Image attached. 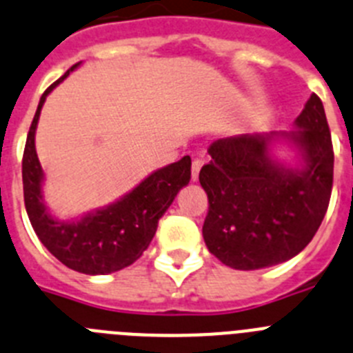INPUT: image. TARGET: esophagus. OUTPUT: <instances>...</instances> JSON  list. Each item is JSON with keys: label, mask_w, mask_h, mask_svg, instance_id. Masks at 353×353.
Masks as SVG:
<instances>
[{"label": "esophagus", "mask_w": 353, "mask_h": 353, "mask_svg": "<svg viewBox=\"0 0 353 353\" xmlns=\"http://www.w3.org/2000/svg\"><path fill=\"white\" fill-rule=\"evenodd\" d=\"M202 165H204V161L200 160V158H195V160H193V163H192V179L193 181L199 179V172H200V169H202Z\"/></svg>", "instance_id": "1"}]
</instances>
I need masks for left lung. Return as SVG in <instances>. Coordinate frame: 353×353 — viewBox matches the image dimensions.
I'll return each mask as SVG.
<instances>
[{
	"label": "left lung",
	"instance_id": "left-lung-1",
	"mask_svg": "<svg viewBox=\"0 0 353 353\" xmlns=\"http://www.w3.org/2000/svg\"><path fill=\"white\" fill-rule=\"evenodd\" d=\"M290 133H244L209 145L212 160L199 181L209 199L202 234L225 265L241 271L271 268L310 244L332 192L334 151L322 100L315 93ZM274 137L301 151L303 167L287 170L268 157Z\"/></svg>",
	"mask_w": 353,
	"mask_h": 353
}]
</instances>
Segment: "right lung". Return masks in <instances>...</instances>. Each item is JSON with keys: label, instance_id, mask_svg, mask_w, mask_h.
I'll list each match as a JSON object with an SVG mask.
<instances>
[{"label": "right lung", "instance_id": "add662e5", "mask_svg": "<svg viewBox=\"0 0 353 353\" xmlns=\"http://www.w3.org/2000/svg\"><path fill=\"white\" fill-rule=\"evenodd\" d=\"M77 66L79 63L50 84L40 98L22 157L24 204L38 239L59 262L84 274H110L132 265L148 250L160 218L192 179V160L184 157L157 170L128 195L79 221L52 218L43 204V172L34 149V132L47 94Z\"/></svg>", "mask_w": 353, "mask_h": 353}]
</instances>
